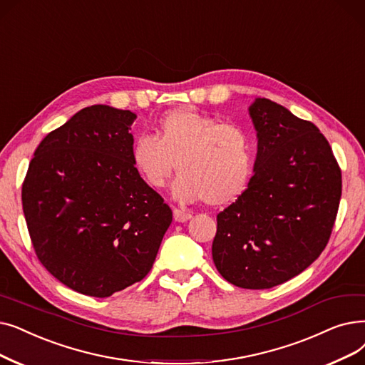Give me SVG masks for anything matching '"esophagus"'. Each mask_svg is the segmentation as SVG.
Wrapping results in <instances>:
<instances>
[{"instance_id": "obj_1", "label": "esophagus", "mask_w": 365, "mask_h": 365, "mask_svg": "<svg viewBox=\"0 0 365 365\" xmlns=\"http://www.w3.org/2000/svg\"><path fill=\"white\" fill-rule=\"evenodd\" d=\"M173 215H174V220L180 222V224H183V222H187L189 219L192 217L191 213L185 212V210H180V209H174V210H173Z\"/></svg>"}]
</instances>
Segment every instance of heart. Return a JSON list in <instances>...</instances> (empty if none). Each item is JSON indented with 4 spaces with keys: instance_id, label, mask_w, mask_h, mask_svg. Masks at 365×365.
I'll list each match as a JSON object with an SVG mask.
<instances>
[{
    "instance_id": "heart-1",
    "label": "heart",
    "mask_w": 365,
    "mask_h": 365,
    "mask_svg": "<svg viewBox=\"0 0 365 365\" xmlns=\"http://www.w3.org/2000/svg\"><path fill=\"white\" fill-rule=\"evenodd\" d=\"M135 171L150 187L161 189L176 168L171 194L180 202L204 198L212 207L239 198L250 173V140L239 125L194 108L167 112L155 125V137L138 135L131 146Z\"/></svg>"
}]
</instances>
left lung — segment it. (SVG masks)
<instances>
[{"mask_svg":"<svg viewBox=\"0 0 365 365\" xmlns=\"http://www.w3.org/2000/svg\"><path fill=\"white\" fill-rule=\"evenodd\" d=\"M247 110L258 140L253 176L217 215L212 255L235 287L268 289L304 272L325 249L341 173L312 122L267 98H255Z\"/></svg>","mask_w":365,"mask_h":365,"instance_id":"left-lung-1","label":"left lung"}]
</instances>
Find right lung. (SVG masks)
I'll use <instances>...</instances> for the list:
<instances>
[{
    "mask_svg": "<svg viewBox=\"0 0 365 365\" xmlns=\"http://www.w3.org/2000/svg\"><path fill=\"white\" fill-rule=\"evenodd\" d=\"M137 115L82 108L38 145L22 186L40 262L66 287L104 298L143 279L173 213L131 161Z\"/></svg>",
    "mask_w": 365,
    "mask_h": 365,
    "instance_id": "1",
    "label": "right lung"
}]
</instances>
